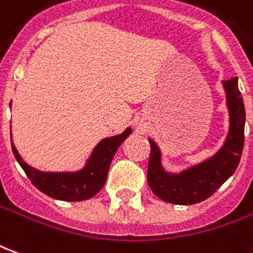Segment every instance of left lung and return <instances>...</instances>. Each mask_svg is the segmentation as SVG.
<instances>
[{
	"label": "left lung",
	"instance_id": "8db88e82",
	"mask_svg": "<svg viewBox=\"0 0 253 253\" xmlns=\"http://www.w3.org/2000/svg\"><path fill=\"white\" fill-rule=\"evenodd\" d=\"M237 77L222 81L229 111V131L222 148L210 159L179 173L167 172L161 164V150L150 142L148 183L154 195L173 205H195L206 201L233 175L244 146L245 108Z\"/></svg>",
	"mask_w": 253,
	"mask_h": 253
}]
</instances>
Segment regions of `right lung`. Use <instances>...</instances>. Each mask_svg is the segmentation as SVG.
Instances as JSON below:
<instances>
[{
    "label": "right lung",
    "instance_id": "add662e5",
    "mask_svg": "<svg viewBox=\"0 0 253 253\" xmlns=\"http://www.w3.org/2000/svg\"><path fill=\"white\" fill-rule=\"evenodd\" d=\"M131 134V128L114 137L101 139L96 146L83 169L77 172H43L35 169L21 159L12 142V150L20 167L24 169L31 183L50 198L67 202L85 201L99 192L108 175L111 161L122 142ZM12 137V134H10Z\"/></svg>",
    "mask_w": 253,
    "mask_h": 253
}]
</instances>
